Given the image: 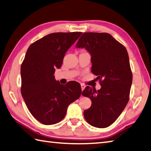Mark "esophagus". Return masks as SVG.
Masks as SVG:
<instances>
[{
	"label": "esophagus",
	"instance_id": "obj_1",
	"mask_svg": "<svg viewBox=\"0 0 151 151\" xmlns=\"http://www.w3.org/2000/svg\"><path fill=\"white\" fill-rule=\"evenodd\" d=\"M81 90L83 91V89L85 88V85L84 84H83V83H81Z\"/></svg>",
	"mask_w": 151,
	"mask_h": 151
}]
</instances>
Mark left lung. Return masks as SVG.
Here are the masks:
<instances>
[{"label":"left lung","instance_id":"1","mask_svg":"<svg viewBox=\"0 0 151 151\" xmlns=\"http://www.w3.org/2000/svg\"><path fill=\"white\" fill-rule=\"evenodd\" d=\"M91 56V72L97 76L101 89L85 87L82 95L89 98L91 106L84 111L92 126L104 128L112 124L129 101L132 72L126 48L107 33H84L76 44Z\"/></svg>","mask_w":151,"mask_h":151}]
</instances>
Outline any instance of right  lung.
I'll list each match as a JSON object with an SVG mask.
<instances>
[{
    "mask_svg": "<svg viewBox=\"0 0 151 151\" xmlns=\"http://www.w3.org/2000/svg\"><path fill=\"white\" fill-rule=\"evenodd\" d=\"M81 32L52 33L28 48L21 66V93L25 104L37 120L45 125L57 124L64 118L69 104L79 98V83L56 81V68Z\"/></svg>",
    "mask_w": 151,
    "mask_h": 151,
    "instance_id": "1",
    "label": "right lung"
}]
</instances>
